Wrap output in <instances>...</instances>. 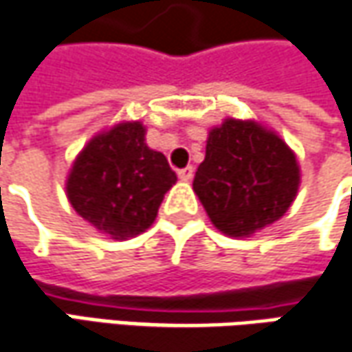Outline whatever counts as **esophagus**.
<instances>
[{
	"mask_svg": "<svg viewBox=\"0 0 352 352\" xmlns=\"http://www.w3.org/2000/svg\"><path fill=\"white\" fill-rule=\"evenodd\" d=\"M192 173H195V169H192L191 165H189V167H185V169H181V171H179L177 175H179V179H181V181H191V179H192Z\"/></svg>",
	"mask_w": 352,
	"mask_h": 352,
	"instance_id": "obj_1",
	"label": "esophagus"
}]
</instances>
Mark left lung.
Instances as JSON below:
<instances>
[{
  "label": "left lung",
  "instance_id": "left-lung-1",
  "mask_svg": "<svg viewBox=\"0 0 352 352\" xmlns=\"http://www.w3.org/2000/svg\"><path fill=\"white\" fill-rule=\"evenodd\" d=\"M299 183L298 157L276 131L256 120L226 118L208 130L192 191L217 230L248 238L282 219Z\"/></svg>",
  "mask_w": 352,
  "mask_h": 352
}]
</instances>
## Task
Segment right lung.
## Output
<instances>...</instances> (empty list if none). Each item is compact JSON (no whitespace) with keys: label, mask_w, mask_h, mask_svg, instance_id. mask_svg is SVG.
I'll return each mask as SVG.
<instances>
[{"label":"right lung","mask_w":352,"mask_h":352,"mask_svg":"<svg viewBox=\"0 0 352 352\" xmlns=\"http://www.w3.org/2000/svg\"><path fill=\"white\" fill-rule=\"evenodd\" d=\"M175 181L165 155L146 144V126L120 122L96 133L72 161L67 197L100 234L126 240L153 224Z\"/></svg>","instance_id":"1"}]
</instances>
